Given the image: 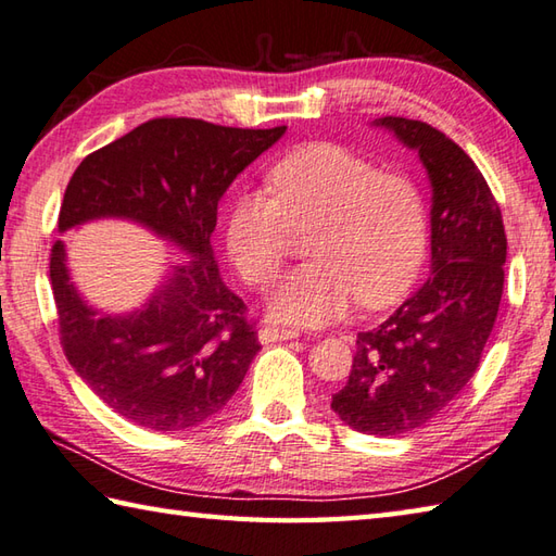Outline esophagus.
Instances as JSON below:
<instances>
[{"label": "esophagus", "mask_w": 556, "mask_h": 556, "mask_svg": "<svg viewBox=\"0 0 556 556\" xmlns=\"http://www.w3.org/2000/svg\"><path fill=\"white\" fill-rule=\"evenodd\" d=\"M260 342L263 344H271V342H287V340H293V337H299L296 330L291 328H277V325H263L257 332Z\"/></svg>", "instance_id": "obj_1"}]
</instances>
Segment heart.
<instances>
[{"mask_svg": "<svg viewBox=\"0 0 556 556\" xmlns=\"http://www.w3.org/2000/svg\"><path fill=\"white\" fill-rule=\"evenodd\" d=\"M269 192L245 188L226 210L228 260L263 289L285 263L289 228H311L306 265L291 269L269 296L279 323L320 328L358 299L388 308L415 285L429 250V210L419 185L383 173L340 144L301 147L269 170Z\"/></svg>", "mask_w": 556, "mask_h": 556, "instance_id": "1", "label": "heart"}]
</instances>
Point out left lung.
I'll list each match as a JSON object with an SVG mask.
<instances>
[{
    "label": "left lung",
    "instance_id": "8db88e82",
    "mask_svg": "<svg viewBox=\"0 0 556 556\" xmlns=\"http://www.w3.org/2000/svg\"><path fill=\"white\" fill-rule=\"evenodd\" d=\"M415 149L431 182V277L386 323L356 334L332 409L374 437L415 431L463 393L480 366L504 291L502 210L475 161L437 127L378 117Z\"/></svg>",
    "mask_w": 556,
    "mask_h": 556
}]
</instances>
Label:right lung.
I'll return each mask as SVG.
<instances>
[{
	"label": "right lung",
	"instance_id": "obj_1",
	"mask_svg": "<svg viewBox=\"0 0 556 556\" xmlns=\"http://www.w3.org/2000/svg\"><path fill=\"white\" fill-rule=\"evenodd\" d=\"M285 132L156 117L74 170L60 233L96 219H127L190 255L168 265L139 308L103 313L74 287L64 241L52 245L50 285L64 354L84 383L137 427L180 431L216 415L260 352L245 303L224 285L210 238L228 185Z\"/></svg>",
	"mask_w": 556,
	"mask_h": 556
}]
</instances>
